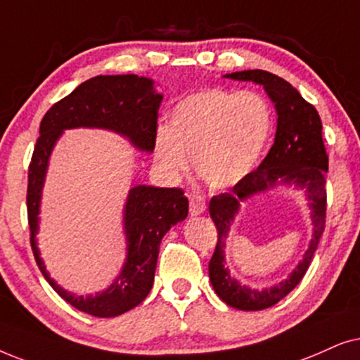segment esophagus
Listing matches in <instances>:
<instances>
[{
    "instance_id": "1",
    "label": "esophagus",
    "mask_w": 360,
    "mask_h": 360,
    "mask_svg": "<svg viewBox=\"0 0 360 360\" xmlns=\"http://www.w3.org/2000/svg\"><path fill=\"white\" fill-rule=\"evenodd\" d=\"M205 210V199L199 194H191L189 195V214L191 215H199Z\"/></svg>"
}]
</instances>
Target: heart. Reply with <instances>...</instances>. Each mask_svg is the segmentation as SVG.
<instances>
[{
    "mask_svg": "<svg viewBox=\"0 0 360 360\" xmlns=\"http://www.w3.org/2000/svg\"><path fill=\"white\" fill-rule=\"evenodd\" d=\"M273 128L271 108L257 92L205 89L172 108L169 128L155 133V160L177 177L193 165L212 189L232 188L253 171Z\"/></svg>",
    "mask_w": 360,
    "mask_h": 360,
    "instance_id": "1",
    "label": "heart"
}]
</instances>
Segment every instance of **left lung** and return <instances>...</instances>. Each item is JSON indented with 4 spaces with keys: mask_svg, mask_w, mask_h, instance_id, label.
<instances>
[{
    "mask_svg": "<svg viewBox=\"0 0 360 360\" xmlns=\"http://www.w3.org/2000/svg\"><path fill=\"white\" fill-rule=\"evenodd\" d=\"M225 77L263 85L278 113L275 143L262 165L233 186L230 193L214 195L209 204L210 217L217 227V245L209 262V276L215 293L232 308L260 311L283 300L308 271L326 227V172L329 158L324 148L323 123L318 110L306 102L290 82L258 69L233 72ZM280 182L295 184L307 191L314 210L315 233L304 262L288 281L262 292L252 290L233 281L224 268V240L241 200Z\"/></svg>",
    "mask_w": 360,
    "mask_h": 360,
    "instance_id": "obj_1",
    "label": "left lung"
}]
</instances>
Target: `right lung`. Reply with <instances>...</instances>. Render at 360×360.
I'll return each mask as SVG.
<instances>
[{"mask_svg": "<svg viewBox=\"0 0 360 360\" xmlns=\"http://www.w3.org/2000/svg\"><path fill=\"white\" fill-rule=\"evenodd\" d=\"M162 95L153 90V80L138 75H97L47 110L39 127L27 172V220L36 263L60 298L84 313L113 318L135 308L150 293L161 238L172 225L188 217V198L183 189L136 186L124 207L128 255L115 283L95 296L67 293L46 271L36 247L41 191L51 151L67 128H107L127 136L138 150H155L158 110Z\"/></svg>", "mask_w": 360, "mask_h": 360, "instance_id": "right-lung-1", "label": "right lung"}]
</instances>
